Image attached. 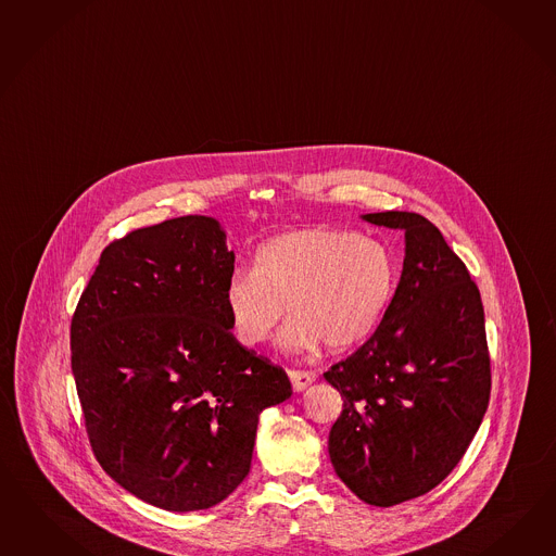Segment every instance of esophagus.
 I'll list each match as a JSON object with an SVG mask.
<instances>
[{
  "instance_id": "34e87169",
  "label": "esophagus",
  "mask_w": 556,
  "mask_h": 556,
  "mask_svg": "<svg viewBox=\"0 0 556 556\" xmlns=\"http://www.w3.org/2000/svg\"><path fill=\"white\" fill-rule=\"evenodd\" d=\"M289 380L293 384V391H305L316 380V372H312V370H289Z\"/></svg>"
}]
</instances>
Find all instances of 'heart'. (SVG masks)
Returning a JSON list of instances; mask_svg holds the SVG:
<instances>
[{"instance_id":"1","label":"heart","mask_w":556,"mask_h":556,"mask_svg":"<svg viewBox=\"0 0 556 556\" xmlns=\"http://www.w3.org/2000/svg\"><path fill=\"white\" fill-rule=\"evenodd\" d=\"M394 289V256L382 242L348 230L305 228L263 242L253 273H237L225 301L242 345L265 342L287 305L291 317L279 333L283 350L303 352L324 342L342 352L372 336Z\"/></svg>"}]
</instances>
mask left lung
I'll return each instance as SVG.
<instances>
[{
    "label": "left lung",
    "mask_w": 556,
    "mask_h": 556,
    "mask_svg": "<svg viewBox=\"0 0 556 556\" xmlns=\"http://www.w3.org/2000/svg\"><path fill=\"white\" fill-rule=\"evenodd\" d=\"M362 218L405 230V261L380 326L324 375L344 399L328 450L362 502L389 508L427 494L459 464L492 375L480 289L439 228L415 212Z\"/></svg>",
    "instance_id": "obj_1"
}]
</instances>
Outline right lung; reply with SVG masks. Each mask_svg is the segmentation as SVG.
Wrapping results in <instances>:
<instances>
[{"label": "right lung", "instance_id": "1", "mask_svg": "<svg viewBox=\"0 0 556 556\" xmlns=\"http://www.w3.org/2000/svg\"><path fill=\"white\" fill-rule=\"evenodd\" d=\"M235 253L211 216L113 240L71 324L76 392L97 462L129 494L206 510L247 478L258 415L291 396L286 370L232 336Z\"/></svg>", "mask_w": 556, "mask_h": 556}]
</instances>
